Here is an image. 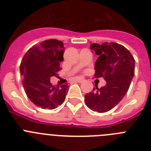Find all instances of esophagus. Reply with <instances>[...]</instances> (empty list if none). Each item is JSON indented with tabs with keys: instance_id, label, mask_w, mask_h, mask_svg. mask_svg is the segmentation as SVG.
Wrapping results in <instances>:
<instances>
[{
	"instance_id": "1",
	"label": "esophagus",
	"mask_w": 151,
	"mask_h": 151,
	"mask_svg": "<svg viewBox=\"0 0 151 151\" xmlns=\"http://www.w3.org/2000/svg\"><path fill=\"white\" fill-rule=\"evenodd\" d=\"M84 81H85V79H84L83 78H76V82H79V83H82V82H83Z\"/></svg>"
}]
</instances>
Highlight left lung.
Returning a JSON list of instances; mask_svg holds the SVG:
<instances>
[{"instance_id":"8db88e82","label":"left lung","mask_w":151,"mask_h":151,"mask_svg":"<svg viewBox=\"0 0 151 151\" xmlns=\"http://www.w3.org/2000/svg\"><path fill=\"white\" fill-rule=\"evenodd\" d=\"M90 49L97 55L94 76L103 77L106 84L85 94V101L91 110L105 113L118 104L127 93L134 75V60L125 47L114 42L91 44Z\"/></svg>"}]
</instances>
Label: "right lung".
Segmentation results:
<instances>
[{
    "mask_svg": "<svg viewBox=\"0 0 151 151\" xmlns=\"http://www.w3.org/2000/svg\"><path fill=\"white\" fill-rule=\"evenodd\" d=\"M63 44L55 39L44 41L33 46L21 61L20 75L26 95L42 109H55L65 101L69 85L54 86L50 78L57 77L63 60Z\"/></svg>",
    "mask_w": 151,
    "mask_h": 151,
    "instance_id": "right-lung-1",
    "label": "right lung"
}]
</instances>
